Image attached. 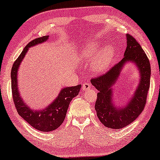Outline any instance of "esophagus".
Listing matches in <instances>:
<instances>
[{
	"instance_id": "esophagus-1",
	"label": "esophagus",
	"mask_w": 160,
	"mask_h": 160,
	"mask_svg": "<svg viewBox=\"0 0 160 160\" xmlns=\"http://www.w3.org/2000/svg\"><path fill=\"white\" fill-rule=\"evenodd\" d=\"M90 88V84L88 82H85L84 84L82 85V90H85V91H87Z\"/></svg>"
}]
</instances>
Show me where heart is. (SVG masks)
Returning a JSON list of instances; mask_svg holds the SVG:
<instances>
[{
	"mask_svg": "<svg viewBox=\"0 0 160 160\" xmlns=\"http://www.w3.org/2000/svg\"><path fill=\"white\" fill-rule=\"evenodd\" d=\"M92 42H88L81 47L78 59L85 62H90V70L94 74H101L106 71L113 62L114 48L112 45H105L101 49Z\"/></svg>",
	"mask_w": 160,
	"mask_h": 160,
	"instance_id": "b5f03b06",
	"label": "heart"
}]
</instances>
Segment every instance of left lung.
Here are the masks:
<instances>
[{
  "instance_id": "1",
  "label": "left lung",
  "mask_w": 160,
  "mask_h": 160,
  "mask_svg": "<svg viewBox=\"0 0 160 160\" xmlns=\"http://www.w3.org/2000/svg\"><path fill=\"white\" fill-rule=\"evenodd\" d=\"M126 49L123 58L108 72L92 79L91 84L98 90L95 109L97 116L106 127L118 129L130 124L144 110L150 85L151 67L141 45L129 34H126ZM133 63L138 68L140 81L130 101L117 106L113 101V85L117 82L123 67Z\"/></svg>"
}]
</instances>
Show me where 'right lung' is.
Wrapping results in <instances>:
<instances>
[{
  "mask_svg": "<svg viewBox=\"0 0 160 160\" xmlns=\"http://www.w3.org/2000/svg\"><path fill=\"white\" fill-rule=\"evenodd\" d=\"M49 36L37 38L25 47L11 69V88L13 102L18 113L27 122L40 132H49L57 129L63 123L67 111L73 98L79 93L81 85L62 88L57 98L47 107L41 110L31 108L20 95L18 84V72L20 65L30 47L42 44L49 39Z\"/></svg>",
  "mask_w": 160,
  "mask_h": 160,
  "instance_id": "right-lung-1",
  "label": "right lung"
}]
</instances>
